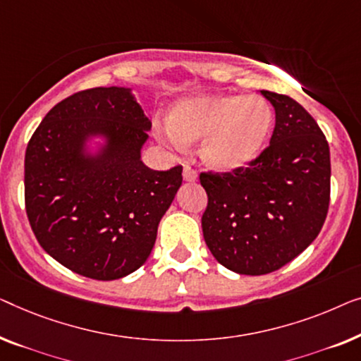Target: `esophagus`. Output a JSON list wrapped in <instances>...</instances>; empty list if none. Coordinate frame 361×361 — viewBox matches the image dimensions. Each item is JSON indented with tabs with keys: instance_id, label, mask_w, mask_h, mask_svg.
Listing matches in <instances>:
<instances>
[{
	"instance_id": "obj_1",
	"label": "esophagus",
	"mask_w": 361,
	"mask_h": 361,
	"mask_svg": "<svg viewBox=\"0 0 361 361\" xmlns=\"http://www.w3.org/2000/svg\"><path fill=\"white\" fill-rule=\"evenodd\" d=\"M183 180L188 181V183H192L197 180V173L190 166H185V170H183Z\"/></svg>"
}]
</instances>
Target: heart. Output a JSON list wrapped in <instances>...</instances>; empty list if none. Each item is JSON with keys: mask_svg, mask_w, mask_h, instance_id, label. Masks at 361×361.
Instances as JSON below:
<instances>
[{"mask_svg": "<svg viewBox=\"0 0 361 361\" xmlns=\"http://www.w3.org/2000/svg\"><path fill=\"white\" fill-rule=\"evenodd\" d=\"M273 109L257 94H197L176 103L160 140L176 152L202 140L201 157L217 171L243 169L265 149Z\"/></svg>", "mask_w": 361, "mask_h": 361, "instance_id": "b5f03b06", "label": "heart"}]
</instances>
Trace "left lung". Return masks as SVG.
<instances>
[{
	"instance_id": "obj_1",
	"label": "left lung",
	"mask_w": 361,
	"mask_h": 361,
	"mask_svg": "<svg viewBox=\"0 0 361 361\" xmlns=\"http://www.w3.org/2000/svg\"><path fill=\"white\" fill-rule=\"evenodd\" d=\"M262 94L276 114L270 145L243 169L200 175L207 248L222 267L252 276L280 270L306 250L331 201V152L321 128L289 96Z\"/></svg>"
}]
</instances>
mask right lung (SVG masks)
I'll list each match as a JSON object with an SVG mask.
<instances>
[{
  "mask_svg": "<svg viewBox=\"0 0 361 361\" xmlns=\"http://www.w3.org/2000/svg\"><path fill=\"white\" fill-rule=\"evenodd\" d=\"M152 123L130 88L78 91L45 114L24 159V200L40 247L91 280H118L144 265L159 222L181 186L183 166L140 160ZM104 136L98 154L85 152Z\"/></svg>",
  "mask_w": 361,
  "mask_h": 361,
  "instance_id": "obj_1",
  "label": "right lung"
}]
</instances>
